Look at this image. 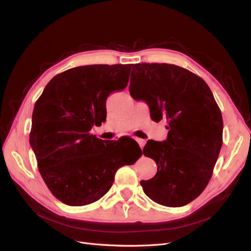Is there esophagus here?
I'll use <instances>...</instances> for the list:
<instances>
[{
    "label": "esophagus",
    "instance_id": "obj_1",
    "mask_svg": "<svg viewBox=\"0 0 251 251\" xmlns=\"http://www.w3.org/2000/svg\"><path fill=\"white\" fill-rule=\"evenodd\" d=\"M136 141L138 142V144H139V146L141 148V150L144 148V145L146 143V141L144 139H141V138H136Z\"/></svg>",
    "mask_w": 251,
    "mask_h": 251
}]
</instances>
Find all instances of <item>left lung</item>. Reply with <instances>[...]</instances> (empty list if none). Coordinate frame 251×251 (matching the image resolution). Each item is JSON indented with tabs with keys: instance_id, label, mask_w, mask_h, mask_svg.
I'll use <instances>...</instances> for the list:
<instances>
[{
	"instance_id": "8db88e82",
	"label": "left lung",
	"mask_w": 251,
	"mask_h": 251,
	"mask_svg": "<svg viewBox=\"0 0 251 251\" xmlns=\"http://www.w3.org/2000/svg\"><path fill=\"white\" fill-rule=\"evenodd\" d=\"M129 93L148 102L152 120L168 123L167 139L149 140L143 149L158 166L152 178L140 181L144 193L170 208L188 204L209 184L222 146V115L210 87L175 64L137 63Z\"/></svg>"
}]
</instances>
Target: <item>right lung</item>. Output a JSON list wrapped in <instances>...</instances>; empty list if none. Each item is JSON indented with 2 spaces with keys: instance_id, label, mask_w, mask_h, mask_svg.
<instances>
[{
  "instance_id": "1",
  "label": "right lung",
  "mask_w": 251,
  "mask_h": 251,
  "mask_svg": "<svg viewBox=\"0 0 251 251\" xmlns=\"http://www.w3.org/2000/svg\"><path fill=\"white\" fill-rule=\"evenodd\" d=\"M132 65L71 68L55 75L35 102L30 144L46 185L65 204L99 201L113 185L117 169L142 155L139 145L137 152L125 155L118 141L105 144L89 133L106 120V100L126 87Z\"/></svg>"
}]
</instances>
